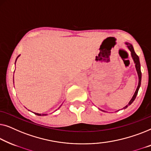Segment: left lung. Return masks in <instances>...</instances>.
<instances>
[{
    "instance_id": "8db88e82",
    "label": "left lung",
    "mask_w": 151,
    "mask_h": 151,
    "mask_svg": "<svg viewBox=\"0 0 151 151\" xmlns=\"http://www.w3.org/2000/svg\"><path fill=\"white\" fill-rule=\"evenodd\" d=\"M126 44L127 45V47H128L129 49L130 50V51L131 52V56H132V58L133 59V61H134V63H135V68H136L137 75H138L139 82H138V86H137V88L136 89V90H135V94H133L132 99H131V101H129V103L128 105L125 106V107L123 108V109H126V108L128 107L129 105H130L132 103L133 101H134V100L135 99V98H136V96H137V92H138L139 88V87H140V84H141V79H142V73H141V70H140V63H139V57L137 56V54L135 52V50H134V49H133V47L132 44H129V43H126Z\"/></svg>"
}]
</instances>
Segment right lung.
Here are the masks:
<instances>
[{"label":"right lung","mask_w":151,"mask_h":151,"mask_svg":"<svg viewBox=\"0 0 151 151\" xmlns=\"http://www.w3.org/2000/svg\"><path fill=\"white\" fill-rule=\"evenodd\" d=\"M19 56H20V55H18V57ZM18 57H17V58H16V60H17V59H18ZM34 114H35V115H37V116H46V115H47V114H37V113H34Z\"/></svg>","instance_id":"add662e5"}]
</instances>
